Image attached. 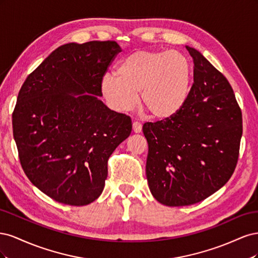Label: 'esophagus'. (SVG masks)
I'll return each mask as SVG.
<instances>
[{
    "mask_svg": "<svg viewBox=\"0 0 258 258\" xmlns=\"http://www.w3.org/2000/svg\"><path fill=\"white\" fill-rule=\"evenodd\" d=\"M132 129H134V132H136V134H140V132L142 131V124H141V122L135 121L134 123H132Z\"/></svg>",
    "mask_w": 258,
    "mask_h": 258,
    "instance_id": "esophagus-1",
    "label": "esophagus"
}]
</instances>
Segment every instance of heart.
Wrapping results in <instances>:
<instances>
[{
    "mask_svg": "<svg viewBox=\"0 0 258 258\" xmlns=\"http://www.w3.org/2000/svg\"><path fill=\"white\" fill-rule=\"evenodd\" d=\"M191 68L178 51L141 49L131 52L117 66L115 75L105 74L101 91L116 112L140 102L155 119H168L184 106L188 97Z\"/></svg>",
    "mask_w": 258,
    "mask_h": 258,
    "instance_id": "obj_1",
    "label": "heart"
}]
</instances>
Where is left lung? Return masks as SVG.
Returning <instances> with one entry per match:
<instances>
[{
    "instance_id": "1",
    "label": "left lung",
    "mask_w": 258,
    "mask_h": 258,
    "mask_svg": "<svg viewBox=\"0 0 258 258\" xmlns=\"http://www.w3.org/2000/svg\"><path fill=\"white\" fill-rule=\"evenodd\" d=\"M194 84L184 106L147 122L146 177L154 198L168 207L197 204L228 182L236 169L242 114L227 79L195 48Z\"/></svg>"
}]
</instances>
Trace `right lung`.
<instances>
[{
	"label": "right lung",
	"mask_w": 258,
	"mask_h": 258,
	"mask_svg": "<svg viewBox=\"0 0 258 258\" xmlns=\"http://www.w3.org/2000/svg\"><path fill=\"white\" fill-rule=\"evenodd\" d=\"M120 51L115 41L62 45L18 93L13 134L21 167L34 186L60 204L95 201L104 188L108 158L131 134L130 117L98 98Z\"/></svg>",
	"instance_id": "1"
}]
</instances>
